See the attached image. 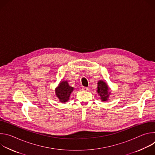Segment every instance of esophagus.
<instances>
[{
  "label": "esophagus",
  "instance_id": "34e87169",
  "mask_svg": "<svg viewBox=\"0 0 155 155\" xmlns=\"http://www.w3.org/2000/svg\"><path fill=\"white\" fill-rule=\"evenodd\" d=\"M88 90H89V88H88L87 87L83 86V87H82V90H83V91H87Z\"/></svg>",
  "mask_w": 155,
  "mask_h": 155
}]
</instances>
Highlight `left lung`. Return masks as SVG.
<instances>
[{"mask_svg": "<svg viewBox=\"0 0 155 155\" xmlns=\"http://www.w3.org/2000/svg\"><path fill=\"white\" fill-rule=\"evenodd\" d=\"M97 93L101 97L102 101H106L108 99V97L110 93L108 92V87L107 84L103 81H99L97 83Z\"/></svg>", "mask_w": 155, "mask_h": 155, "instance_id": "1", "label": "left lung"}]
</instances>
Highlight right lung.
Returning a JSON list of instances; mask_svg holds the SVG:
<instances>
[{
  "label": "right lung",
  "mask_w": 155,
  "mask_h": 155,
  "mask_svg": "<svg viewBox=\"0 0 155 155\" xmlns=\"http://www.w3.org/2000/svg\"><path fill=\"white\" fill-rule=\"evenodd\" d=\"M74 90V87L69 85L67 81H63L60 83L56 90V96L61 102H65L69 100V96Z\"/></svg>",
  "instance_id": "right-lung-1"
}]
</instances>
